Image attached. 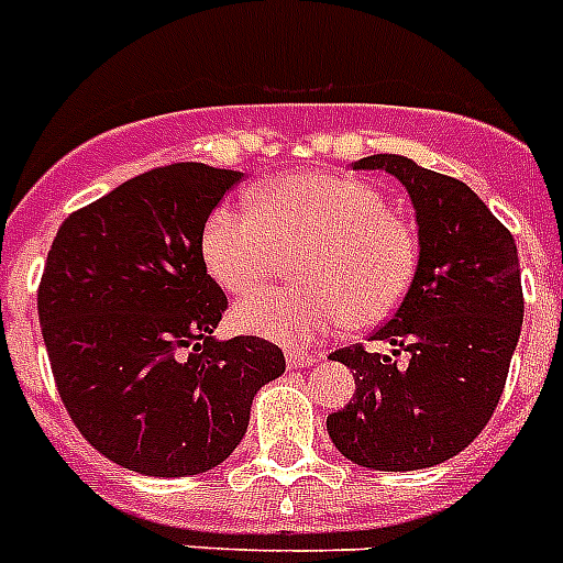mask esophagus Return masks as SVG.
Returning <instances> with one entry per match:
<instances>
[{"mask_svg":"<svg viewBox=\"0 0 563 563\" xmlns=\"http://www.w3.org/2000/svg\"><path fill=\"white\" fill-rule=\"evenodd\" d=\"M286 364H289V369L312 367V364H318V355H309V353H289V355H286Z\"/></svg>","mask_w":563,"mask_h":563,"instance_id":"1","label":"esophagus"}]
</instances>
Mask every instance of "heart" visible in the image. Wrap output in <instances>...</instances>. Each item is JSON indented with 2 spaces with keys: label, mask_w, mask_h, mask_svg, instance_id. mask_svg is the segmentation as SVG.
I'll use <instances>...</instances> for the list:
<instances>
[{
  "label": "heart",
  "mask_w": 563,
  "mask_h": 563,
  "mask_svg": "<svg viewBox=\"0 0 563 563\" xmlns=\"http://www.w3.org/2000/svg\"><path fill=\"white\" fill-rule=\"evenodd\" d=\"M249 208H217L205 222L202 257L231 295H254L300 260L289 289L234 309L242 332L283 346L312 344L353 321L385 323L410 295L419 240L376 187L344 173H291L257 187Z\"/></svg>",
  "instance_id": "1"
}]
</instances>
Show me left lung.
I'll return each mask as SVG.
<instances>
[{"mask_svg": "<svg viewBox=\"0 0 563 563\" xmlns=\"http://www.w3.org/2000/svg\"><path fill=\"white\" fill-rule=\"evenodd\" d=\"M353 167L405 185L419 268L405 303L369 338L390 355L361 344L329 355L355 378L350 405L327 416L329 440L373 472L431 468L472 445L500 401L523 323L518 245L460 178L393 153Z\"/></svg>", "mask_w": 563, "mask_h": 563, "instance_id": "left-lung-1", "label": "left lung"}]
</instances>
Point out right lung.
Segmentation results:
<instances>
[{
	"mask_svg": "<svg viewBox=\"0 0 563 563\" xmlns=\"http://www.w3.org/2000/svg\"><path fill=\"white\" fill-rule=\"evenodd\" d=\"M240 178L199 162L141 173L75 210L45 260L36 309L59 399L130 472L187 477L228 460L257 390L286 369L263 338L213 335L228 297L202 231Z\"/></svg>",
	"mask_w": 563,
	"mask_h": 563,
	"instance_id": "right-lung-1",
	"label": "right lung"
}]
</instances>
